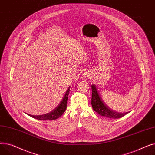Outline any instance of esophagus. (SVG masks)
Instances as JSON below:
<instances>
[{"label": "esophagus", "instance_id": "esophagus-1", "mask_svg": "<svg viewBox=\"0 0 155 155\" xmlns=\"http://www.w3.org/2000/svg\"><path fill=\"white\" fill-rule=\"evenodd\" d=\"M85 77H87V76H85Z\"/></svg>", "mask_w": 155, "mask_h": 155}]
</instances>
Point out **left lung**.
Returning a JSON list of instances; mask_svg holds the SVG:
<instances>
[{
	"label": "left lung",
	"mask_w": 155,
	"mask_h": 155,
	"mask_svg": "<svg viewBox=\"0 0 155 155\" xmlns=\"http://www.w3.org/2000/svg\"><path fill=\"white\" fill-rule=\"evenodd\" d=\"M92 106L94 111L99 115L110 119H119L123 117L127 112L121 113L111 109L102 99L98 91L97 90L96 85H92Z\"/></svg>",
	"instance_id": "8db88e82"
}]
</instances>
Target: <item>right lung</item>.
Masks as SVG:
<instances>
[{
	"instance_id": "add662e5",
	"label": "right lung",
	"mask_w": 155,
	"mask_h": 155,
	"mask_svg": "<svg viewBox=\"0 0 155 155\" xmlns=\"http://www.w3.org/2000/svg\"><path fill=\"white\" fill-rule=\"evenodd\" d=\"M70 86L67 89V91H66V93H65L64 97H63V99L61 101V102L58 104V106L50 112L45 114H43V115H38V116H34V115H31V114H28V115L32 117L40 120H54L59 118L60 116L63 115V114L65 110L67 109V100H68V97L70 92Z\"/></svg>"
}]
</instances>
